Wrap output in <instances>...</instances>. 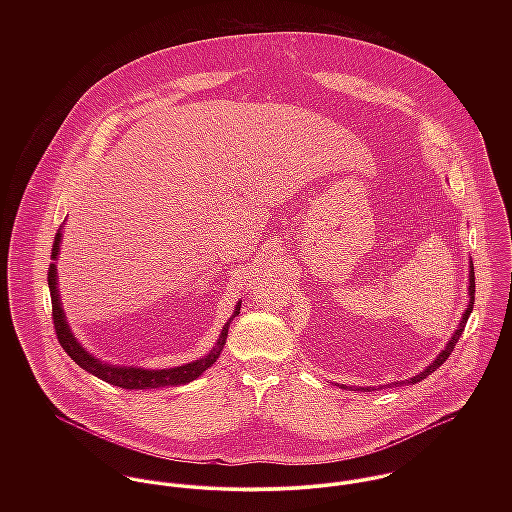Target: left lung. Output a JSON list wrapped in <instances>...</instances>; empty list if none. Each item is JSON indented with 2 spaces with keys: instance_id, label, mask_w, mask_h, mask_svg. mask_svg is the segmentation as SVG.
Here are the masks:
<instances>
[{
  "instance_id": "obj_1",
  "label": "left lung",
  "mask_w": 512,
  "mask_h": 512,
  "mask_svg": "<svg viewBox=\"0 0 512 512\" xmlns=\"http://www.w3.org/2000/svg\"><path fill=\"white\" fill-rule=\"evenodd\" d=\"M467 293H469V303H467V307H465V311H463V317H461V321H459V325H457V329H455V333L451 335V339L447 341V345H445V349L439 353L438 357H436V361L432 363L430 366H426L420 374H416V376H412L410 380H396V382H390V384H384V388H396V386H400V384H416V382H420V380H424L426 376H430L436 368L443 365L445 361H447V357L451 355V351L455 349V343L459 341V337H461V333H463V329H465V323H467V319H469V315H471V311H473V301H475V270H473V262H469V288H467ZM341 388H345V386H341ZM363 392H372V390H376L374 386H359ZM382 388V386H380Z\"/></svg>"
}]
</instances>
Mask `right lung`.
Segmentation results:
<instances>
[{"label": "right lung", "mask_w": 512, "mask_h": 512, "mask_svg": "<svg viewBox=\"0 0 512 512\" xmlns=\"http://www.w3.org/2000/svg\"><path fill=\"white\" fill-rule=\"evenodd\" d=\"M61 242H63V230L59 228V232L55 236V242H53V260L55 262H57L59 252H61ZM55 262L49 268V290H51L53 321H55V331H57L59 343L63 345L67 355L80 368H84L86 372L98 376L100 380H104L108 384H114V386H120V388H126V390H149V388L179 386V384H187V382H193L195 378H199L207 368H211L217 363V359H219L220 353L224 349V343H226L230 321L240 313V303L242 301L236 303L232 317L224 323L215 347L205 357H201L193 363H185V365L173 366V368L110 365V363H104L98 357H94L90 351H86L80 345V341L74 337L73 329L67 321L65 309H63L61 295H59V276H57V264Z\"/></svg>", "instance_id": "add662e5"}]
</instances>
